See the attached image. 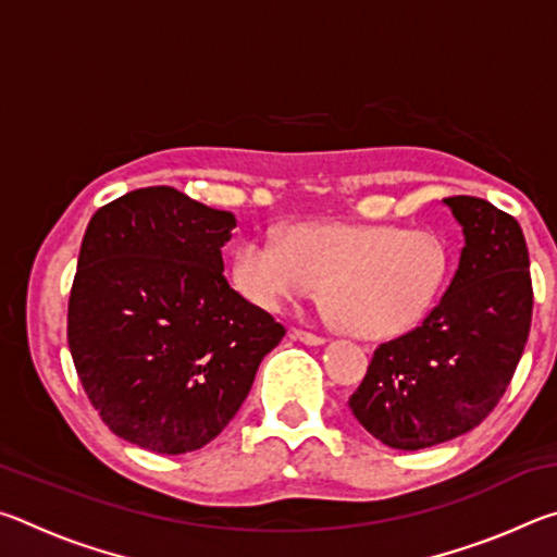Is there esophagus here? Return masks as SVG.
<instances>
[{"mask_svg": "<svg viewBox=\"0 0 557 557\" xmlns=\"http://www.w3.org/2000/svg\"><path fill=\"white\" fill-rule=\"evenodd\" d=\"M289 336L297 338V342H301V344H307V346H322L326 342L324 336L312 334V332H301V329H292Z\"/></svg>", "mask_w": 557, "mask_h": 557, "instance_id": "34e87169", "label": "esophagus"}]
</instances>
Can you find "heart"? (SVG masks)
I'll return each instance as SVG.
<instances>
[{
    "label": "heart",
    "mask_w": 557,
    "mask_h": 557,
    "mask_svg": "<svg viewBox=\"0 0 557 557\" xmlns=\"http://www.w3.org/2000/svg\"><path fill=\"white\" fill-rule=\"evenodd\" d=\"M449 277L437 233L383 223H299L282 240L250 235L233 256L240 295L280 314L324 285L329 314L346 332L393 338L425 322Z\"/></svg>",
    "instance_id": "b5f03b06"
}]
</instances>
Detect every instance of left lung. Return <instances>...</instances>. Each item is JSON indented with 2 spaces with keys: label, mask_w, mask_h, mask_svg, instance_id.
I'll list each match as a JSON object with an SVG mask.
<instances>
[{
  "label": "left lung",
  "mask_w": 557,
  "mask_h": 557,
  "mask_svg": "<svg viewBox=\"0 0 557 557\" xmlns=\"http://www.w3.org/2000/svg\"><path fill=\"white\" fill-rule=\"evenodd\" d=\"M442 203L465 235L455 277L425 322L375 348L348 398L375 440L405 451L474 430L511 383L531 329V262L521 225L476 196Z\"/></svg>",
  "instance_id": "8db88e82"
}]
</instances>
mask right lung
I'll list each match as a JSON object with an SVG mask.
<instances>
[{
	"instance_id": "right-lung-1",
	"label": "right lung",
	"mask_w": 557,
	"mask_h": 557,
	"mask_svg": "<svg viewBox=\"0 0 557 557\" xmlns=\"http://www.w3.org/2000/svg\"><path fill=\"white\" fill-rule=\"evenodd\" d=\"M235 215L172 186L102 206L83 235L69 346L106 425L157 455L201 449L233 420L285 326L231 289Z\"/></svg>"
}]
</instances>
